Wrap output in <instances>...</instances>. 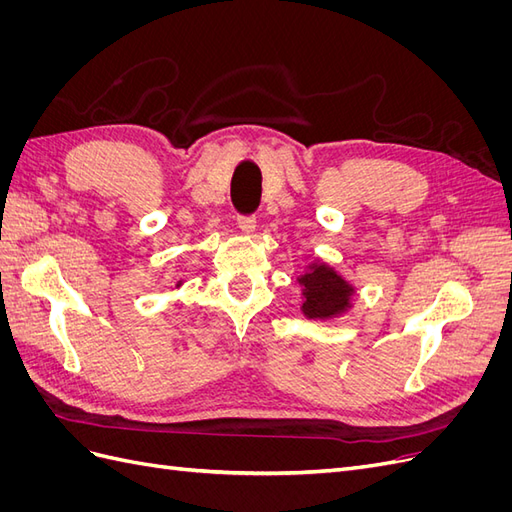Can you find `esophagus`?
<instances>
[{"label": "esophagus", "instance_id": "34e87169", "mask_svg": "<svg viewBox=\"0 0 512 512\" xmlns=\"http://www.w3.org/2000/svg\"><path fill=\"white\" fill-rule=\"evenodd\" d=\"M237 226H239L241 232H245V235H252V232L256 230L254 215H239V218H237Z\"/></svg>", "mask_w": 512, "mask_h": 512}]
</instances>
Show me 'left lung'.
<instances>
[{
	"label": "left lung",
	"instance_id": "1",
	"mask_svg": "<svg viewBox=\"0 0 512 512\" xmlns=\"http://www.w3.org/2000/svg\"><path fill=\"white\" fill-rule=\"evenodd\" d=\"M299 284H303L305 301L301 309L307 318H333L350 307L352 286L322 262H314L309 271L299 277Z\"/></svg>",
	"mask_w": 512,
	"mask_h": 512
}]
</instances>
